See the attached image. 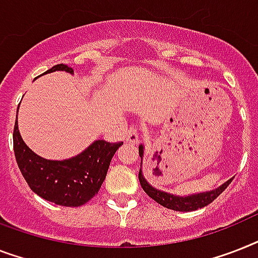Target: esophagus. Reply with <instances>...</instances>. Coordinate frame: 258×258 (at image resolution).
<instances>
[{
	"label": "esophagus",
	"instance_id": "34e87169",
	"mask_svg": "<svg viewBox=\"0 0 258 258\" xmlns=\"http://www.w3.org/2000/svg\"><path fill=\"white\" fill-rule=\"evenodd\" d=\"M139 140V128L138 127H130L125 133V142L130 144H136Z\"/></svg>",
	"mask_w": 258,
	"mask_h": 258
}]
</instances>
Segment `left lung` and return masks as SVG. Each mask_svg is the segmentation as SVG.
I'll use <instances>...</instances> for the list:
<instances>
[{"instance_id":"left-lung-1","label":"left lung","mask_w":258,"mask_h":258,"mask_svg":"<svg viewBox=\"0 0 258 258\" xmlns=\"http://www.w3.org/2000/svg\"><path fill=\"white\" fill-rule=\"evenodd\" d=\"M144 155V147L143 146H139V156L143 159ZM142 165V162H140ZM233 180L229 179L228 181L220 185L219 188L213 190H209V192H202V194L190 195V196H176V195L167 194L164 190H159L156 188H154L148 183L147 180L144 179L143 173H142V168L139 171V181L142 188L144 189V192L150 196L151 199H154L155 202L159 203L160 205L165 207L168 209H173V211H179V212H189V211H196L199 208H203V207H207L208 204L215 200V199L219 196L223 190H225V188L231 184V181Z\"/></svg>"}]
</instances>
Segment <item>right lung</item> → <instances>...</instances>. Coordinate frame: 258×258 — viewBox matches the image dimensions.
I'll return each mask as SVG.
<instances>
[{"label":"right lung","mask_w":258,"mask_h":258,"mask_svg":"<svg viewBox=\"0 0 258 258\" xmlns=\"http://www.w3.org/2000/svg\"><path fill=\"white\" fill-rule=\"evenodd\" d=\"M56 70L74 73L68 64L60 63L45 74ZM122 144L123 142L108 143L106 140H95L74 158L47 160L27 147L18 131L17 118L13 131L17 164L30 189L47 202L63 207H81L98 194L106 179L111 159Z\"/></svg>","instance_id":"add662e5"}]
</instances>
